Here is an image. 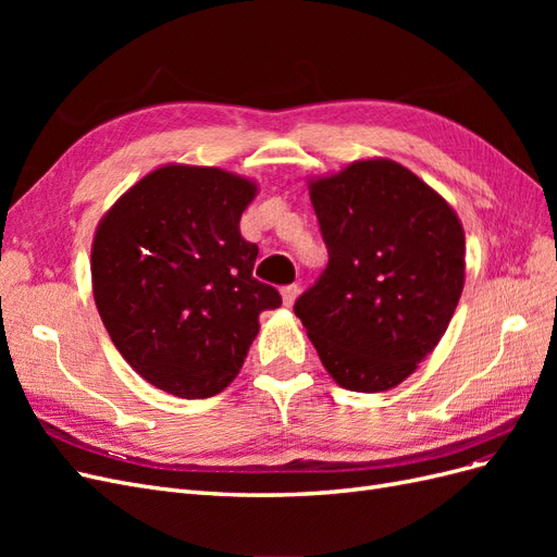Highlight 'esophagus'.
I'll use <instances>...</instances> for the list:
<instances>
[{"instance_id":"34e87169","label":"esophagus","mask_w":557,"mask_h":557,"mask_svg":"<svg viewBox=\"0 0 557 557\" xmlns=\"http://www.w3.org/2000/svg\"><path fill=\"white\" fill-rule=\"evenodd\" d=\"M297 293H299V288H297L295 283H293V285H285V288H281V299H283V305H285V307H293V305H295V297H297Z\"/></svg>"}]
</instances>
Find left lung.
<instances>
[{
  "mask_svg": "<svg viewBox=\"0 0 557 557\" xmlns=\"http://www.w3.org/2000/svg\"><path fill=\"white\" fill-rule=\"evenodd\" d=\"M307 183L330 262L295 313L336 383L352 393L391 391L442 342L458 307L460 218L387 158Z\"/></svg>",
  "mask_w": 557,
  "mask_h": 557,
  "instance_id": "1",
  "label": "left lung"
}]
</instances>
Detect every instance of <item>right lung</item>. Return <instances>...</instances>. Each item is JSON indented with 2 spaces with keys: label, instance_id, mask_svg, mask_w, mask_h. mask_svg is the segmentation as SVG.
Returning <instances> with one entry per match:
<instances>
[{
  "label": "right lung",
  "instance_id": "obj_1",
  "mask_svg": "<svg viewBox=\"0 0 557 557\" xmlns=\"http://www.w3.org/2000/svg\"><path fill=\"white\" fill-rule=\"evenodd\" d=\"M258 183L221 166L162 164L117 197L92 239V295L113 346L160 391L205 399L237 379L281 307L252 278L258 246L239 221Z\"/></svg>",
  "mask_w": 557,
  "mask_h": 557
}]
</instances>
